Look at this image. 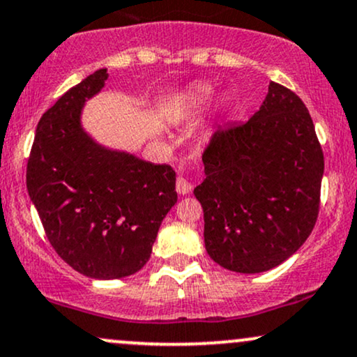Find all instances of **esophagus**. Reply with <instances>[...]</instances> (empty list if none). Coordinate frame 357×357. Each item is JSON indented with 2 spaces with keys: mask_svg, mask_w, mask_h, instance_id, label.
Returning <instances> with one entry per match:
<instances>
[{
  "mask_svg": "<svg viewBox=\"0 0 357 357\" xmlns=\"http://www.w3.org/2000/svg\"><path fill=\"white\" fill-rule=\"evenodd\" d=\"M191 190V183L188 181L186 178H183V176H178V179H176V191H178L179 195H188Z\"/></svg>",
  "mask_w": 357,
  "mask_h": 357,
  "instance_id": "esophagus-1",
  "label": "esophagus"
}]
</instances>
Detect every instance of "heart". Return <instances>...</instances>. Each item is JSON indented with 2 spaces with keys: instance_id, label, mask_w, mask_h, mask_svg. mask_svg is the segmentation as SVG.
Wrapping results in <instances>:
<instances>
[{
  "instance_id": "b5f03b06",
  "label": "heart",
  "mask_w": 357,
  "mask_h": 357,
  "mask_svg": "<svg viewBox=\"0 0 357 357\" xmlns=\"http://www.w3.org/2000/svg\"><path fill=\"white\" fill-rule=\"evenodd\" d=\"M213 96V87L208 84H192L183 92L181 105L188 110L202 109L208 104Z\"/></svg>"
}]
</instances>
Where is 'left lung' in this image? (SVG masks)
Wrapping results in <instances>:
<instances>
[{"instance_id": "8db88e82", "label": "left lung", "mask_w": 357, "mask_h": 357, "mask_svg": "<svg viewBox=\"0 0 357 357\" xmlns=\"http://www.w3.org/2000/svg\"><path fill=\"white\" fill-rule=\"evenodd\" d=\"M195 188L204 213V247L231 272L277 267L304 245L321 202L324 154L304 102L270 82L248 122L218 127Z\"/></svg>"}]
</instances>
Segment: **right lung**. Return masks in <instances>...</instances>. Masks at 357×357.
I'll return each mask as SVG.
<instances>
[{
	"instance_id": "right-lung-1",
	"label": "right lung",
	"mask_w": 357,
	"mask_h": 357,
	"mask_svg": "<svg viewBox=\"0 0 357 357\" xmlns=\"http://www.w3.org/2000/svg\"><path fill=\"white\" fill-rule=\"evenodd\" d=\"M107 68L65 92L40 119L26 188L52 247L82 275L112 280L149 260L159 227L178 202L176 173L93 141L82 127L85 102Z\"/></svg>"
}]
</instances>
